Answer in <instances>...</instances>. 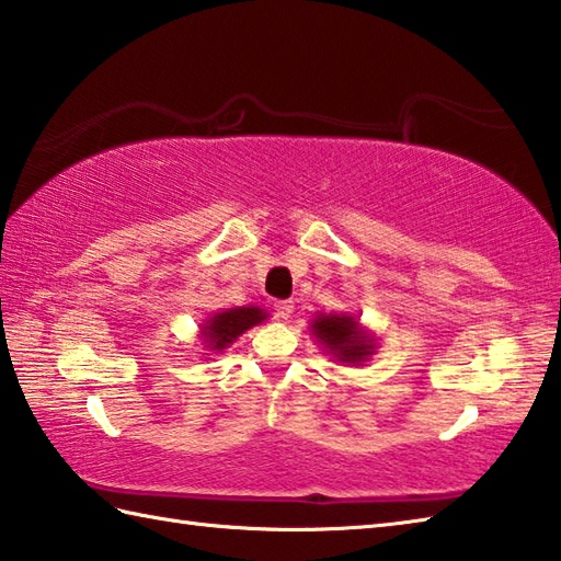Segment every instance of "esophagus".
Returning a JSON list of instances; mask_svg holds the SVG:
<instances>
[{
    "mask_svg": "<svg viewBox=\"0 0 561 561\" xmlns=\"http://www.w3.org/2000/svg\"><path fill=\"white\" fill-rule=\"evenodd\" d=\"M274 313H277V318L287 320L294 313V301L291 299H277V301H274Z\"/></svg>",
    "mask_w": 561,
    "mask_h": 561,
    "instance_id": "esophagus-1",
    "label": "esophagus"
}]
</instances>
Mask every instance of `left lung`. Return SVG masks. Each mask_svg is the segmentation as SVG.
<instances>
[{"label": "left lung", "mask_w": 561, "mask_h": 561, "mask_svg": "<svg viewBox=\"0 0 561 561\" xmlns=\"http://www.w3.org/2000/svg\"><path fill=\"white\" fill-rule=\"evenodd\" d=\"M313 330L332 352H337L342 362H362L371 350V344L356 330V323L347 316H325L316 320Z\"/></svg>", "instance_id": "1"}]
</instances>
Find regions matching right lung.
I'll use <instances>...</instances> for the list:
<instances>
[{
	"instance_id": "right-lung-1",
	"label": "right lung",
	"mask_w": 561,
	"mask_h": 561,
	"mask_svg": "<svg viewBox=\"0 0 561 561\" xmlns=\"http://www.w3.org/2000/svg\"><path fill=\"white\" fill-rule=\"evenodd\" d=\"M265 318L262 316L260 308H231V311H224L219 316L211 318L207 337L211 347H226V344L233 342L243 330H248L250 325L260 323Z\"/></svg>"
}]
</instances>
